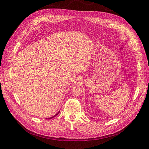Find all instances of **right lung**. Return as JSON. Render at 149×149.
<instances>
[{
    "instance_id": "add662e5",
    "label": "right lung",
    "mask_w": 149,
    "mask_h": 149,
    "mask_svg": "<svg viewBox=\"0 0 149 149\" xmlns=\"http://www.w3.org/2000/svg\"><path fill=\"white\" fill-rule=\"evenodd\" d=\"M59 112H58V113H56V115H54V116H51V117H50V118H46V119H48V120H49V119H51V118H54V117H55V116H56V115H58V113H59Z\"/></svg>"
}]
</instances>
